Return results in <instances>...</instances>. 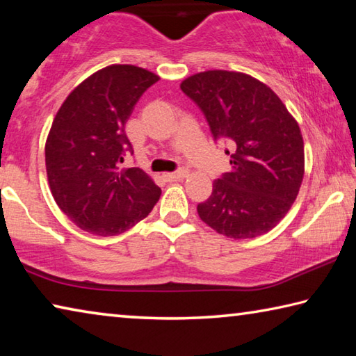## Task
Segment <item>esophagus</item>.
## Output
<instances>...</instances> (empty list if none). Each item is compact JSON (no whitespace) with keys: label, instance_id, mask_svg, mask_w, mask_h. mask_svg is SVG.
Returning <instances> with one entry per match:
<instances>
[{"label":"esophagus","instance_id":"obj_1","mask_svg":"<svg viewBox=\"0 0 356 356\" xmlns=\"http://www.w3.org/2000/svg\"><path fill=\"white\" fill-rule=\"evenodd\" d=\"M190 176V171L188 170H179L176 172H168L165 174V179L170 180V182H174V180H182L185 177Z\"/></svg>","mask_w":356,"mask_h":356}]
</instances>
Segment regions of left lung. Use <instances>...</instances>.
<instances>
[{
  "label": "left lung",
  "instance_id": "1",
  "mask_svg": "<svg viewBox=\"0 0 356 356\" xmlns=\"http://www.w3.org/2000/svg\"><path fill=\"white\" fill-rule=\"evenodd\" d=\"M201 108L215 140L234 144L231 172L213 180L197 215L231 238H254L273 229L297 200L305 176L303 136L267 84L242 72L207 70L180 83Z\"/></svg>",
  "mask_w": 356,
  "mask_h": 356
}]
</instances>
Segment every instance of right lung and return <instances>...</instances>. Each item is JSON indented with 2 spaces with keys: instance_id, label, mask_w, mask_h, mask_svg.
Returning <instances> with one entry per match:
<instances>
[{
  "instance_id": "add662e5",
  "label": "right lung",
  "mask_w": 356,
  "mask_h": 356,
  "mask_svg": "<svg viewBox=\"0 0 356 356\" xmlns=\"http://www.w3.org/2000/svg\"><path fill=\"white\" fill-rule=\"evenodd\" d=\"M159 75L130 64L100 69L72 91L45 143L58 207L89 234L119 236L146 218L161 190L140 168H120L131 144L125 124Z\"/></svg>"
}]
</instances>
